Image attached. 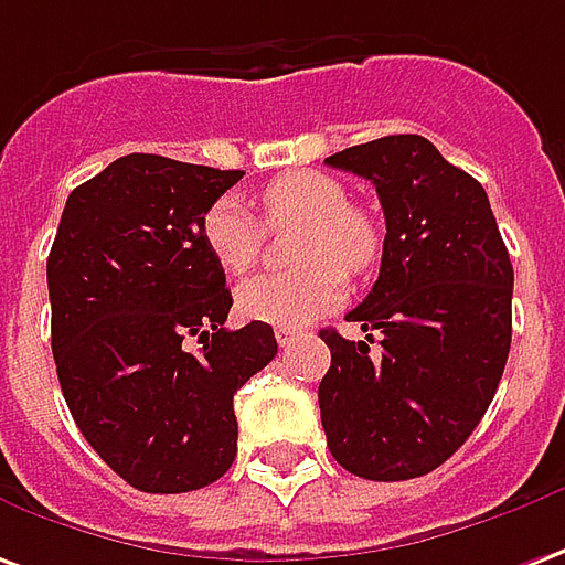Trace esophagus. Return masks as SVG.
<instances>
[{
  "instance_id": "esophagus-1",
  "label": "esophagus",
  "mask_w": 565,
  "mask_h": 565,
  "mask_svg": "<svg viewBox=\"0 0 565 565\" xmlns=\"http://www.w3.org/2000/svg\"><path fill=\"white\" fill-rule=\"evenodd\" d=\"M296 337H299L296 330H275V339H278V345H281V349H287Z\"/></svg>"
}]
</instances>
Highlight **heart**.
I'll list each match as a JSON object with an SVG mask.
<instances>
[{"instance_id": "1", "label": "heart", "mask_w": 565, "mask_h": 565, "mask_svg": "<svg viewBox=\"0 0 565 565\" xmlns=\"http://www.w3.org/2000/svg\"><path fill=\"white\" fill-rule=\"evenodd\" d=\"M263 223L269 228L299 226L294 263L284 275H256L235 294L238 315L278 330H299L333 309L345 296V271L361 275L379 256L373 216L349 204V189L321 171L275 177L259 192ZM263 223L235 195L216 199L201 216V242L228 275L250 271L263 250Z\"/></svg>"}]
</instances>
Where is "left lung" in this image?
<instances>
[{
  "label": "left lung",
  "mask_w": 565,
  "mask_h": 565,
  "mask_svg": "<svg viewBox=\"0 0 565 565\" xmlns=\"http://www.w3.org/2000/svg\"><path fill=\"white\" fill-rule=\"evenodd\" d=\"M327 164L370 180L385 211L379 278L345 315L366 339L321 330L327 447L366 480L422 477L468 440L499 388L511 351V256L483 186L419 134L349 146Z\"/></svg>",
  "instance_id": "left-lung-1"
}]
</instances>
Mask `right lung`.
Here are the masks:
<instances>
[{
    "mask_svg": "<svg viewBox=\"0 0 565 565\" xmlns=\"http://www.w3.org/2000/svg\"><path fill=\"white\" fill-rule=\"evenodd\" d=\"M242 177L121 156L70 192L51 244L61 392L94 452L140 492L226 475L235 392L278 354L269 323L226 330V271L201 242L204 211Z\"/></svg>",
    "mask_w": 565,
    "mask_h": 565,
    "instance_id": "add662e5",
    "label": "right lung"
}]
</instances>
